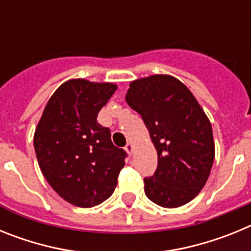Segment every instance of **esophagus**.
Returning <instances> with one entry per match:
<instances>
[{"label":"esophagus","mask_w":251,"mask_h":251,"mask_svg":"<svg viewBox=\"0 0 251 251\" xmlns=\"http://www.w3.org/2000/svg\"><path fill=\"white\" fill-rule=\"evenodd\" d=\"M126 151H127L129 154H132V153H133V145H132V143H127V146H126Z\"/></svg>","instance_id":"esophagus-1"}]
</instances>
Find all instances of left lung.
Masks as SVG:
<instances>
[{
    "instance_id": "left-lung-1",
    "label": "left lung",
    "mask_w": 251,
    "mask_h": 251,
    "mask_svg": "<svg viewBox=\"0 0 251 251\" xmlns=\"http://www.w3.org/2000/svg\"><path fill=\"white\" fill-rule=\"evenodd\" d=\"M126 100L150 130L158 154L146 196L162 207H179L202 190L215 158L212 128L192 93L168 75L132 81Z\"/></svg>"
}]
</instances>
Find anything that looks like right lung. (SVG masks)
<instances>
[{"instance_id":"add662e5","label":"right lung","mask_w":251,"mask_h":251,"mask_svg":"<svg viewBox=\"0 0 251 251\" xmlns=\"http://www.w3.org/2000/svg\"><path fill=\"white\" fill-rule=\"evenodd\" d=\"M115 90L109 83L66 81L48 101L35 130L44 177L59 196L79 207H93L112 196L127 157L113 145L109 128L97 121Z\"/></svg>"}]
</instances>
